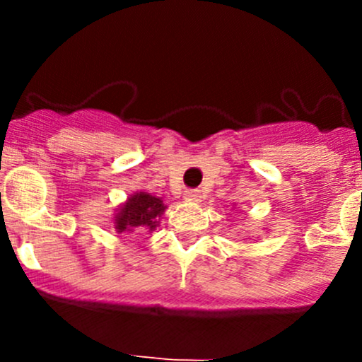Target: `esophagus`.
Masks as SVG:
<instances>
[{"label":"esophagus","instance_id":"esophagus-1","mask_svg":"<svg viewBox=\"0 0 362 362\" xmlns=\"http://www.w3.org/2000/svg\"><path fill=\"white\" fill-rule=\"evenodd\" d=\"M184 199L189 203H199L202 202V194H199V191H196V189H187V191L184 192Z\"/></svg>","mask_w":362,"mask_h":362}]
</instances>
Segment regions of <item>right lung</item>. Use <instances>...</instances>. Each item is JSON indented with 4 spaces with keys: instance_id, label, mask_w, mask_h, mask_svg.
<instances>
[{
    "instance_id": "add662e5",
    "label": "right lung",
    "mask_w": 362,
    "mask_h": 362,
    "mask_svg": "<svg viewBox=\"0 0 362 362\" xmlns=\"http://www.w3.org/2000/svg\"><path fill=\"white\" fill-rule=\"evenodd\" d=\"M164 210H166V204L158 196L136 191L117 208L113 226L117 233L154 231L158 229Z\"/></svg>"
}]
</instances>
